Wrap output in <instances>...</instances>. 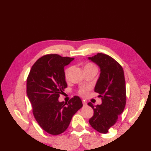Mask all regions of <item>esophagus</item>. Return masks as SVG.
<instances>
[{"mask_svg":"<svg viewBox=\"0 0 151 151\" xmlns=\"http://www.w3.org/2000/svg\"><path fill=\"white\" fill-rule=\"evenodd\" d=\"M82 103H83V105H87V103L85 101H82Z\"/></svg>","mask_w":151,"mask_h":151,"instance_id":"1","label":"esophagus"}]
</instances>
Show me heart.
I'll list each match as a JSON object with an SVG mask.
<instances>
[{"label": "heart", "mask_w": 151, "mask_h": 151, "mask_svg": "<svg viewBox=\"0 0 151 151\" xmlns=\"http://www.w3.org/2000/svg\"><path fill=\"white\" fill-rule=\"evenodd\" d=\"M90 67H94V68H96V66L94 65L93 63H87L84 65V69H86V68H90ZM70 69H71V68L70 67H68L67 69H65V78H68V76L69 75V73L70 71ZM89 90H90V88L88 87H82L79 89L78 90V93L80 94L81 96H86L87 94L89 92Z\"/></svg>", "instance_id": "obj_1"}]
</instances>
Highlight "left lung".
<instances>
[{"instance_id": "left-lung-1", "label": "left lung", "mask_w": 151, "mask_h": 151, "mask_svg": "<svg viewBox=\"0 0 151 151\" xmlns=\"http://www.w3.org/2000/svg\"><path fill=\"white\" fill-rule=\"evenodd\" d=\"M88 59L98 65L101 69L94 90L99 93V97L102 100L101 105L88 103L93 110L89 123L97 132L107 134L124 110L126 102L124 73L120 64L107 54L98 53Z\"/></svg>"}]
</instances>
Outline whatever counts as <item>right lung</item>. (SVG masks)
<instances>
[{"instance_id": "1", "label": "right lung", "mask_w": 151, "mask_h": 151, "mask_svg": "<svg viewBox=\"0 0 151 151\" xmlns=\"http://www.w3.org/2000/svg\"><path fill=\"white\" fill-rule=\"evenodd\" d=\"M73 60L55 54L43 55L32 66L27 78V94L35 119L41 128L53 135L65 131L73 115L82 107L78 96L67 104L58 101L67 87L64 67Z\"/></svg>"}]
</instances>
